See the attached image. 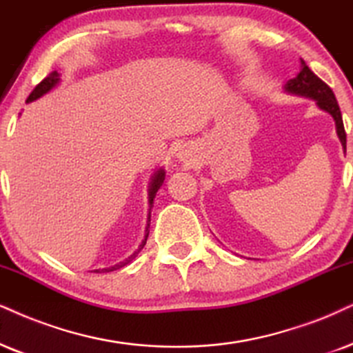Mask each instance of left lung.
Here are the masks:
<instances>
[{
	"label": "left lung",
	"instance_id": "obj_1",
	"mask_svg": "<svg viewBox=\"0 0 353 353\" xmlns=\"http://www.w3.org/2000/svg\"><path fill=\"white\" fill-rule=\"evenodd\" d=\"M285 91L292 92V94L310 97V99L316 101V104L319 105V109H323L325 112L331 114L334 120H336L339 140H341L343 150H345L347 135H345V128H343L342 114H341V109H339L336 96H334L332 89L329 88L323 79L316 77L313 71L307 68L303 60H301V71L298 73L296 78L290 79V81L285 84Z\"/></svg>",
	"mask_w": 353,
	"mask_h": 353
}]
</instances>
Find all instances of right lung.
Returning a JSON list of instances; mask_svg holds the SVG:
<instances>
[{
    "instance_id": "1",
    "label": "right lung",
    "mask_w": 353,
    "mask_h": 353,
    "mask_svg": "<svg viewBox=\"0 0 353 353\" xmlns=\"http://www.w3.org/2000/svg\"><path fill=\"white\" fill-rule=\"evenodd\" d=\"M58 81H60V74H58L57 71H52V73L48 74L47 78H43L42 81H40V83L37 84V86L34 88V91L30 92L29 97H28V102H32V101H35V99H39V97H42L43 94H47V92L50 91V89H53V88L57 86ZM163 182H164V169H159V171H156V172H154L153 179H151V182H150V189H148V200H150L148 225H146V234H145V239L141 241L140 248H138L137 251L133 252L130 257L125 259L123 262H119V264H115V265H112V267H107V269H97V270H94L96 274H102V272H112V270H117V269H120V267H123V265L130 264V262L133 261V259H135V257L138 256V252H140L141 249L145 248L146 239H148V234H150V221H151V208H153V200H154V197H156V192H158V190H159V187L163 185Z\"/></svg>"
}]
</instances>
